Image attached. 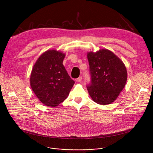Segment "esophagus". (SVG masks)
Instances as JSON below:
<instances>
[{"mask_svg": "<svg viewBox=\"0 0 153 153\" xmlns=\"http://www.w3.org/2000/svg\"><path fill=\"white\" fill-rule=\"evenodd\" d=\"M77 82H81L82 80V76H80L79 77L77 78Z\"/></svg>", "mask_w": 153, "mask_h": 153, "instance_id": "obj_1", "label": "esophagus"}]
</instances>
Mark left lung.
<instances>
[{
  "label": "left lung",
  "mask_w": 153,
  "mask_h": 153,
  "mask_svg": "<svg viewBox=\"0 0 153 153\" xmlns=\"http://www.w3.org/2000/svg\"><path fill=\"white\" fill-rule=\"evenodd\" d=\"M91 77L87 86L94 102L100 105L113 103L123 90L127 80L123 62L112 51L102 49L87 53Z\"/></svg>",
  "instance_id": "left-lung-1"
}]
</instances>
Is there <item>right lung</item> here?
Listing matches in <instances>:
<instances>
[{
	"label": "right lung",
	"mask_w": 153,
	"mask_h": 153,
	"mask_svg": "<svg viewBox=\"0 0 153 153\" xmlns=\"http://www.w3.org/2000/svg\"><path fill=\"white\" fill-rule=\"evenodd\" d=\"M65 57L60 51L47 50L32 69L30 80L32 90L46 106L56 107L63 102L74 84L62 63Z\"/></svg>",
	"instance_id": "right-lung-1"
}]
</instances>
